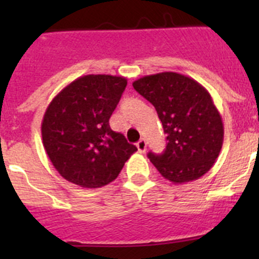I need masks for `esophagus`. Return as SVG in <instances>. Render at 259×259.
Instances as JSON below:
<instances>
[{
  "instance_id": "1",
  "label": "esophagus",
  "mask_w": 259,
  "mask_h": 259,
  "mask_svg": "<svg viewBox=\"0 0 259 259\" xmlns=\"http://www.w3.org/2000/svg\"><path fill=\"white\" fill-rule=\"evenodd\" d=\"M136 146H137V149H139V152L144 153L146 150V141L144 140V139H141V140L136 144Z\"/></svg>"
}]
</instances>
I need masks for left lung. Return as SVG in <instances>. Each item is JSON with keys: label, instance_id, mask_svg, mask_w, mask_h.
Masks as SVG:
<instances>
[{"label": "left lung", "instance_id": "1", "mask_svg": "<svg viewBox=\"0 0 259 259\" xmlns=\"http://www.w3.org/2000/svg\"><path fill=\"white\" fill-rule=\"evenodd\" d=\"M155 107L167 135L162 154H148L164 179L175 184L196 180L215 163L223 145L222 116L206 89L192 77L161 72L132 83Z\"/></svg>", "mask_w": 259, "mask_h": 259}]
</instances>
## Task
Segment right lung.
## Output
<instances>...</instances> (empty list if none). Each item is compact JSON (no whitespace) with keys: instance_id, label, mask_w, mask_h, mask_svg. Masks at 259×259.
I'll use <instances>...</instances> for the list:
<instances>
[{"instance_id":"1","label":"right lung","mask_w":259,"mask_h":259,"mask_svg":"<svg viewBox=\"0 0 259 259\" xmlns=\"http://www.w3.org/2000/svg\"><path fill=\"white\" fill-rule=\"evenodd\" d=\"M125 87V77L85 75L53 98L41 135L48 157L62 178L83 188H100L115 180L136 152V146L109 124Z\"/></svg>"}]
</instances>
